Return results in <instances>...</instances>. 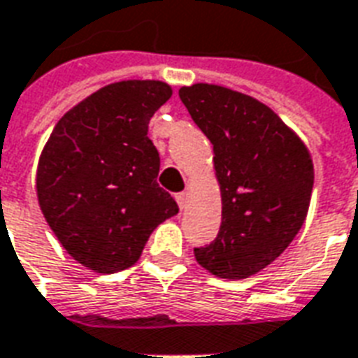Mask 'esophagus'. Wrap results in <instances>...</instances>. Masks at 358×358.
Segmentation results:
<instances>
[{
    "label": "esophagus",
    "instance_id": "1",
    "mask_svg": "<svg viewBox=\"0 0 358 358\" xmlns=\"http://www.w3.org/2000/svg\"><path fill=\"white\" fill-rule=\"evenodd\" d=\"M187 201H189V197H187V193H186V192L176 193V203H178L180 210H184V208H186V206H187Z\"/></svg>",
    "mask_w": 358,
    "mask_h": 358
}]
</instances>
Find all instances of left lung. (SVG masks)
I'll use <instances>...</instances> for the list:
<instances>
[{
    "instance_id": "1",
    "label": "left lung",
    "mask_w": 358,
    "mask_h": 358,
    "mask_svg": "<svg viewBox=\"0 0 358 358\" xmlns=\"http://www.w3.org/2000/svg\"><path fill=\"white\" fill-rule=\"evenodd\" d=\"M214 150L222 226L195 260L220 279H246L285 252L303 226L313 161L277 113L237 91L197 83L178 91Z\"/></svg>"
}]
</instances>
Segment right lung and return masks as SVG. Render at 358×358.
<instances>
[{"label":"right lung","instance_id":"obj_1","mask_svg":"<svg viewBox=\"0 0 358 358\" xmlns=\"http://www.w3.org/2000/svg\"><path fill=\"white\" fill-rule=\"evenodd\" d=\"M171 94L163 81L102 87L64 113L41 152V213L71 258L96 273L134 266L153 229L178 214L159 187V152L148 138Z\"/></svg>","mask_w":358,"mask_h":358}]
</instances>
